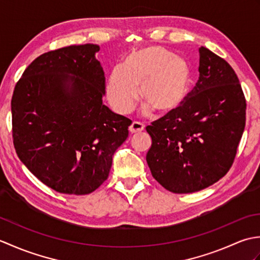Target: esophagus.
Listing matches in <instances>:
<instances>
[{
	"label": "esophagus",
	"mask_w": 260,
	"mask_h": 260,
	"mask_svg": "<svg viewBox=\"0 0 260 260\" xmlns=\"http://www.w3.org/2000/svg\"><path fill=\"white\" fill-rule=\"evenodd\" d=\"M144 125H143L142 123H140V121H133V123H132V125L129 126V132L132 134H134V133H140V132H142L143 129H144Z\"/></svg>",
	"instance_id": "obj_1"
}]
</instances>
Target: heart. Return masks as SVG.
Returning <instances> with one entry per match:
<instances>
[{"instance_id":"1","label":"heart","mask_w":260,"mask_h":260,"mask_svg":"<svg viewBox=\"0 0 260 260\" xmlns=\"http://www.w3.org/2000/svg\"><path fill=\"white\" fill-rule=\"evenodd\" d=\"M191 85L190 66L165 48L151 46L126 56L123 66H115L107 80L106 97L115 112L128 114L139 99L143 112L153 108L171 113L184 102Z\"/></svg>"}]
</instances>
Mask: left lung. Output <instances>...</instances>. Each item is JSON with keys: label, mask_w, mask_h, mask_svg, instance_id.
Here are the masks:
<instances>
[{"label": "left lung", "mask_w": 260, "mask_h": 260, "mask_svg": "<svg viewBox=\"0 0 260 260\" xmlns=\"http://www.w3.org/2000/svg\"><path fill=\"white\" fill-rule=\"evenodd\" d=\"M199 80L185 102L146 127L153 178L173 193L206 189L227 174L246 124V99L224 59L199 49Z\"/></svg>", "instance_id": "8db88e82"}]
</instances>
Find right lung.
Returning a JSON list of instances; mask_svg holds the SVG:
<instances>
[{
  "instance_id": "obj_1",
  "label": "right lung",
  "mask_w": 260,
  "mask_h": 260,
  "mask_svg": "<svg viewBox=\"0 0 260 260\" xmlns=\"http://www.w3.org/2000/svg\"><path fill=\"white\" fill-rule=\"evenodd\" d=\"M99 46L64 47L39 56L16 82L13 144L30 172L52 190L82 196L107 180L132 120L103 104Z\"/></svg>"
}]
</instances>
